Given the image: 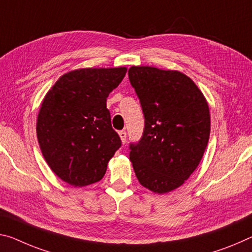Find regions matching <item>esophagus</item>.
<instances>
[{
	"label": "esophagus",
	"instance_id": "34e87169",
	"mask_svg": "<svg viewBox=\"0 0 252 252\" xmlns=\"http://www.w3.org/2000/svg\"><path fill=\"white\" fill-rule=\"evenodd\" d=\"M119 135H120V138H121L122 143H126V131L125 130L120 131Z\"/></svg>",
	"mask_w": 252,
	"mask_h": 252
}]
</instances>
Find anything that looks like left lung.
Masks as SVG:
<instances>
[{
    "label": "left lung",
    "instance_id": "8db88e82",
    "mask_svg": "<svg viewBox=\"0 0 252 252\" xmlns=\"http://www.w3.org/2000/svg\"><path fill=\"white\" fill-rule=\"evenodd\" d=\"M145 115L130 160L143 187L165 194L182 186L196 169L210 138V110L195 83L177 70L132 66L127 71Z\"/></svg>",
    "mask_w": 252,
    "mask_h": 252
}]
</instances>
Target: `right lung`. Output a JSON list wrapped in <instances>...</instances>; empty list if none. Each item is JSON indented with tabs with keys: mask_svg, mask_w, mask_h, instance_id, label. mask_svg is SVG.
Listing matches in <instances>:
<instances>
[{
	"mask_svg": "<svg viewBox=\"0 0 252 252\" xmlns=\"http://www.w3.org/2000/svg\"><path fill=\"white\" fill-rule=\"evenodd\" d=\"M126 73V67L71 70L43 98L37 120L40 149L51 170L71 186L101 181L121 147L106 98Z\"/></svg>",
	"mask_w": 252,
	"mask_h": 252,
	"instance_id": "obj_1",
	"label": "right lung"
}]
</instances>
